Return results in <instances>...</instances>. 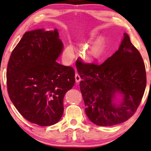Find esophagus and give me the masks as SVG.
Returning a JSON list of instances; mask_svg holds the SVG:
<instances>
[{
	"label": "esophagus",
	"mask_w": 151,
	"mask_h": 151,
	"mask_svg": "<svg viewBox=\"0 0 151 151\" xmlns=\"http://www.w3.org/2000/svg\"><path fill=\"white\" fill-rule=\"evenodd\" d=\"M75 81H76V83H79V82H80L81 81V76H79V75H78L77 73L76 74H75Z\"/></svg>",
	"instance_id": "34e87169"
}]
</instances>
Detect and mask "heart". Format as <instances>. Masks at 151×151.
<instances>
[{
    "label": "heart",
    "mask_w": 151,
    "mask_h": 151,
    "mask_svg": "<svg viewBox=\"0 0 151 151\" xmlns=\"http://www.w3.org/2000/svg\"><path fill=\"white\" fill-rule=\"evenodd\" d=\"M73 52V48L71 45H68L65 49L66 57H68ZM103 54V42L101 38L97 39L89 48L86 54V59L88 61H94L100 58Z\"/></svg>",
    "instance_id": "1"
}]
</instances>
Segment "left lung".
Returning <instances> with one entry per match:
<instances>
[{
	"mask_svg": "<svg viewBox=\"0 0 151 151\" xmlns=\"http://www.w3.org/2000/svg\"><path fill=\"white\" fill-rule=\"evenodd\" d=\"M80 89L89 120L99 126L124 122L133 115L147 85L142 58L126 32L117 51L101 65L80 62Z\"/></svg>",
	"mask_w": 151,
	"mask_h": 151,
	"instance_id": "8db88e82",
	"label": "left lung"
}]
</instances>
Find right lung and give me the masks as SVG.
<instances>
[{"label": "right lung", "instance_id": "add662e5", "mask_svg": "<svg viewBox=\"0 0 151 151\" xmlns=\"http://www.w3.org/2000/svg\"><path fill=\"white\" fill-rule=\"evenodd\" d=\"M63 50L57 29L26 32L7 66L8 93L27 121L42 127L55 124L64 111L63 99L75 85V71L57 62Z\"/></svg>", "mask_w": 151, "mask_h": 151}]
</instances>
